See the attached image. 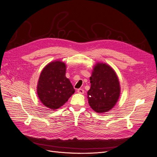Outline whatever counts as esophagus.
<instances>
[{
    "instance_id": "1",
    "label": "esophagus",
    "mask_w": 157,
    "mask_h": 157,
    "mask_svg": "<svg viewBox=\"0 0 157 157\" xmlns=\"http://www.w3.org/2000/svg\"><path fill=\"white\" fill-rule=\"evenodd\" d=\"M77 92H78L79 94H83L84 93V90L82 89H78Z\"/></svg>"
}]
</instances>
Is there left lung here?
Listing matches in <instances>:
<instances>
[{
	"instance_id": "left-lung-1",
	"label": "left lung",
	"mask_w": 157,
	"mask_h": 157,
	"mask_svg": "<svg viewBox=\"0 0 157 157\" xmlns=\"http://www.w3.org/2000/svg\"><path fill=\"white\" fill-rule=\"evenodd\" d=\"M90 88L87 92L89 105L98 113L111 110L120 95V85L117 73L106 63H97L90 77Z\"/></svg>"
}]
</instances>
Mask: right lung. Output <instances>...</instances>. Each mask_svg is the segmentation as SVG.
<instances>
[{
    "label": "right lung",
    "instance_id": "1",
    "mask_svg": "<svg viewBox=\"0 0 157 157\" xmlns=\"http://www.w3.org/2000/svg\"><path fill=\"white\" fill-rule=\"evenodd\" d=\"M66 64L54 61L46 65L39 75L37 93L43 105L52 110L63 105L75 92L65 76Z\"/></svg>",
    "mask_w": 157,
    "mask_h": 157
}]
</instances>
